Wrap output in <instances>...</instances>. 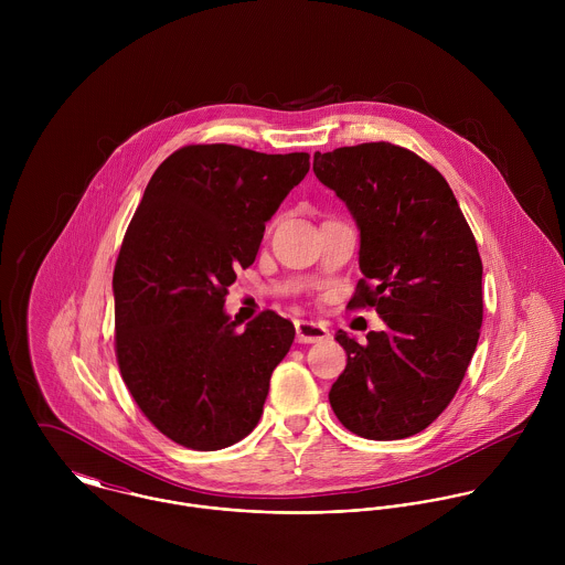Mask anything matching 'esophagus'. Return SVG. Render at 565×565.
<instances>
[{
	"mask_svg": "<svg viewBox=\"0 0 565 565\" xmlns=\"http://www.w3.org/2000/svg\"><path fill=\"white\" fill-rule=\"evenodd\" d=\"M296 334H298L300 343H318V341H326L330 337L328 328L316 320H298Z\"/></svg>",
	"mask_w": 565,
	"mask_h": 565,
	"instance_id": "1",
	"label": "esophagus"
}]
</instances>
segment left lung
I'll use <instances>...</instances> for the list:
<instances>
[{
	"instance_id": "1",
	"label": "left lung",
	"mask_w": 565,
	"mask_h": 565,
	"mask_svg": "<svg viewBox=\"0 0 565 565\" xmlns=\"http://www.w3.org/2000/svg\"><path fill=\"white\" fill-rule=\"evenodd\" d=\"M313 171L359 228L350 307L385 330L361 345L337 330L348 363L328 401L339 422L376 441L424 430L455 398L483 323V263L446 178L392 143L316 152Z\"/></svg>"
}]
</instances>
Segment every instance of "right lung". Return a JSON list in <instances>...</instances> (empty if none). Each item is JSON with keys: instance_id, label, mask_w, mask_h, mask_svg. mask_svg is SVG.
<instances>
[{"instance_id": "right-lung-1", "label": "right lung", "mask_w": 565, "mask_h": 565, "mask_svg": "<svg viewBox=\"0 0 565 565\" xmlns=\"http://www.w3.org/2000/svg\"><path fill=\"white\" fill-rule=\"evenodd\" d=\"M307 152L186 146L159 164L113 274L121 379L171 441L222 450L254 430L296 328L274 311L245 323L224 309L265 222L302 182Z\"/></svg>"}]
</instances>
